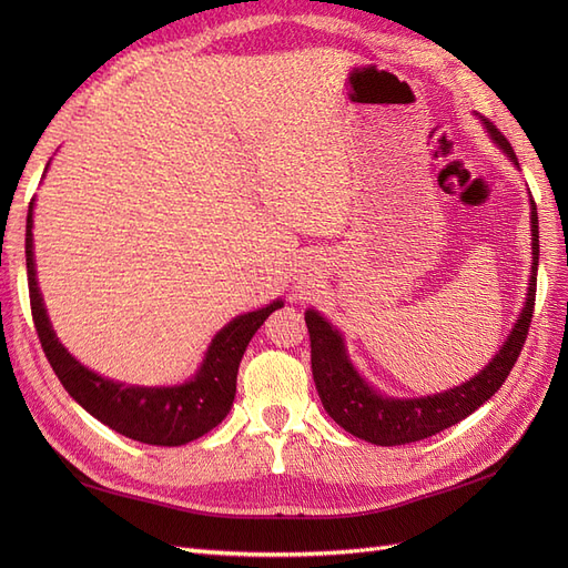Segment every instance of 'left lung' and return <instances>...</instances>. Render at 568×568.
Returning a JSON list of instances; mask_svg holds the SVG:
<instances>
[{
    "instance_id": "8db88e82",
    "label": "left lung",
    "mask_w": 568,
    "mask_h": 568,
    "mask_svg": "<svg viewBox=\"0 0 568 568\" xmlns=\"http://www.w3.org/2000/svg\"><path fill=\"white\" fill-rule=\"evenodd\" d=\"M484 125L490 132L493 142L500 146L514 165H519L507 136L497 130L488 118ZM530 236H532V265L528 280V294L524 311L514 324L500 353H495L490 363L480 369L474 379L464 382L445 393L424 395V398H386L376 393L363 376L355 372L346 355L341 334L320 313L307 311L305 324L311 332V363L313 379L320 393V400L329 417L346 428L355 438H363L374 445H405L417 443L428 436L440 434L464 417H469L486 400L500 390L517 363L528 336L532 320V305H536V282H538V209L530 201Z\"/></svg>"
}]
</instances>
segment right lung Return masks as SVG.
I'll return each instance as SVG.
<instances>
[{"label":"right lung","mask_w":568,"mask_h":568,"mask_svg":"<svg viewBox=\"0 0 568 568\" xmlns=\"http://www.w3.org/2000/svg\"><path fill=\"white\" fill-rule=\"evenodd\" d=\"M26 265L32 322H36L49 365L68 395L113 432L149 445H184L209 434L227 417L236 393L239 363L248 341L261 329V324L284 305L282 301H274L261 311L239 315L227 326H222L192 382L163 388L128 386L104 379L80 365L51 329L36 277V257H32V203L26 225Z\"/></svg>","instance_id":"add662e5"}]
</instances>
